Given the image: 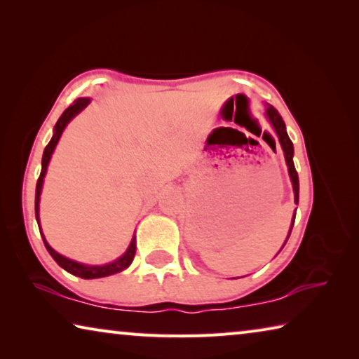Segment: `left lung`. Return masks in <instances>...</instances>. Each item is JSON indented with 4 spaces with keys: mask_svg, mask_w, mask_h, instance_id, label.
Listing matches in <instances>:
<instances>
[{
    "mask_svg": "<svg viewBox=\"0 0 359 359\" xmlns=\"http://www.w3.org/2000/svg\"><path fill=\"white\" fill-rule=\"evenodd\" d=\"M266 114H267V117H269L272 126H274V130H276L277 136H278V141H280V145H282V149H283V154H285V160H287L290 177H291V182H293L294 203L297 204V203H299V177H297V172H296L294 163H293V154H294L293 142H291V139L288 137L287 128H285V121L282 118V115L278 114L277 109L272 107V106H267ZM294 218H296V215L293 217V223H294ZM291 228H293V224H291ZM291 228H290V233H291ZM288 238H290V236H288Z\"/></svg>",
    "mask_w": 359,
    "mask_h": 359,
    "instance_id": "obj_1",
    "label": "left lung"
}]
</instances>
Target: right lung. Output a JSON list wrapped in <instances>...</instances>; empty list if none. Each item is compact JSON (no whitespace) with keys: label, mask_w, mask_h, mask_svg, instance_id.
<instances>
[{"label":"right lung","mask_w":359,"mask_h":359,"mask_svg":"<svg viewBox=\"0 0 359 359\" xmlns=\"http://www.w3.org/2000/svg\"><path fill=\"white\" fill-rule=\"evenodd\" d=\"M88 102H90L88 98H79V100L72 102V104L68 109H66V111L62 114V117L58 118L57 125H55V133H53L50 142L47 144V147L44 150V155H42V169H41V175L38 179V184H36V201H34L36 220H38V224H39V196H41L42 182H44V175H46V171H47L48 161H50V156L53 154V150H55V145L60 141V136H62L65 126L68 125L71 118L76 117V115L81 112L82 109L88 104ZM41 236H42V231H41ZM42 239H44V236H42ZM44 245L47 248V252L50 253V257L57 261L58 266H62L65 271L69 272V274L77 276L81 278H100V277H107V276L117 274V272H121L131 264V261H133V258H135V253H136V239L133 238L128 250H126L123 257H120L117 261L104 264V266H87V264L76 263V261L62 257V255L57 253L50 245L47 244L46 239H44Z\"/></svg>","instance_id":"add662e5"}]
</instances>
